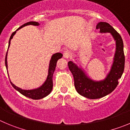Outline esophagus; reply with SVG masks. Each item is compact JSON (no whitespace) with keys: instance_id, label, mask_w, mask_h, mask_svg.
Wrapping results in <instances>:
<instances>
[{"instance_id":"34e87169","label":"esophagus","mask_w":130,"mask_h":130,"mask_svg":"<svg viewBox=\"0 0 130 130\" xmlns=\"http://www.w3.org/2000/svg\"><path fill=\"white\" fill-rule=\"evenodd\" d=\"M71 53L69 51H67L64 52L63 56L65 58L68 59V58H69L70 57H71Z\"/></svg>"}]
</instances>
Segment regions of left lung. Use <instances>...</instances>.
Returning a JSON list of instances; mask_svg holds the SVG:
<instances>
[{"mask_svg":"<svg viewBox=\"0 0 130 130\" xmlns=\"http://www.w3.org/2000/svg\"><path fill=\"white\" fill-rule=\"evenodd\" d=\"M96 28L100 29L101 33L110 32L116 41V53L111 69L104 79L95 81L88 77L84 69L72 61L68 66L74 79V86L78 94L88 99H99L107 95L114 90L119 84L124 69L125 57L124 54L123 41L121 35L108 23L100 22Z\"/></svg>","mask_w":130,"mask_h":130,"instance_id":"left-lung-1","label":"left lung"}]
</instances>
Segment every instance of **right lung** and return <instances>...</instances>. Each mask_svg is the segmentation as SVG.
<instances>
[{
	"label": "right lung",
	"instance_id": "add662e5",
	"mask_svg": "<svg viewBox=\"0 0 130 130\" xmlns=\"http://www.w3.org/2000/svg\"><path fill=\"white\" fill-rule=\"evenodd\" d=\"M36 25V26H38L40 25V24L37 22H29L27 23H25L24 25H22V26H20L19 28H18L14 32H13L12 33L11 36H10V38H9V45H8V48H9V45H10L11 43V40L13 38V36L15 35L16 32L19 30L20 29H21L23 27H25L26 25ZM7 56H8V52L6 53V58H5V64H6V69L8 70V61H7ZM63 54L60 53H55V54H53L51 56V59L50 60V62H49V65H48V75H47V77L46 80L45 81V82L43 83V84L42 86H40V87L37 88H35V89L32 90H24L22 89V88H19V87H17L16 85H14L13 83L10 81L11 84L13 86V88L15 90H17V91H19L20 94H22V95H24V96L27 97V98H31L32 99H40L42 98H45L47 95H48V94L51 92L52 89H53V74H54V71H55L57 61L59 59L62 58ZM9 75V74H8Z\"/></svg>",
	"mask_w": 130,
	"mask_h": 130
}]
</instances>
